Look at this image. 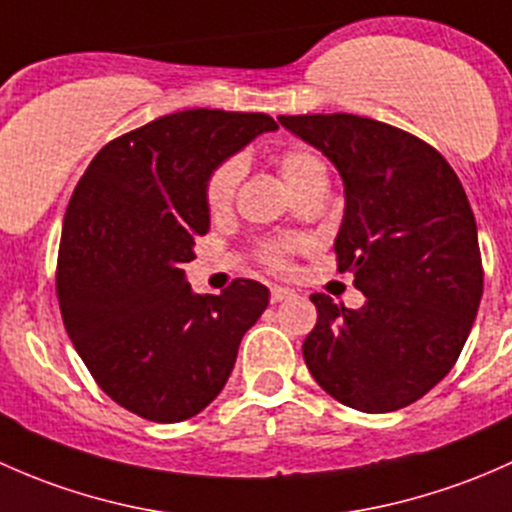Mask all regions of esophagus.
Returning <instances> with one entry per match:
<instances>
[{"label":"esophagus","instance_id":"obj_1","mask_svg":"<svg viewBox=\"0 0 512 512\" xmlns=\"http://www.w3.org/2000/svg\"><path fill=\"white\" fill-rule=\"evenodd\" d=\"M291 295H293V291H288V288L273 286L271 288V303H281V300H288Z\"/></svg>","mask_w":512,"mask_h":512}]
</instances>
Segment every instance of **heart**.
<instances>
[{
    "instance_id": "heart-1",
    "label": "heart",
    "mask_w": 512,
    "mask_h": 512,
    "mask_svg": "<svg viewBox=\"0 0 512 512\" xmlns=\"http://www.w3.org/2000/svg\"><path fill=\"white\" fill-rule=\"evenodd\" d=\"M278 170L283 179L295 194L305 192L318 184H328V167L318 152L308 150V147H291V150L278 155ZM241 165L239 157L224 160L212 170L204 184V199L212 214H221L231 207L236 197V187L241 182ZM298 239H263L256 246V258L273 273H288L293 268V254L300 251Z\"/></svg>"
}]
</instances>
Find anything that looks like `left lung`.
Listing matches in <instances>:
<instances>
[{"label":"left lung","instance_id":"obj_1","mask_svg":"<svg viewBox=\"0 0 512 512\" xmlns=\"http://www.w3.org/2000/svg\"><path fill=\"white\" fill-rule=\"evenodd\" d=\"M345 182L337 271L352 273L357 310L313 293L318 323L303 342L315 382L345 407H409L449 374L483 295L473 209L429 142L350 113L281 115Z\"/></svg>","mask_w":512,"mask_h":512}]
</instances>
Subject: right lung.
Masks as SVG:
<instances>
[{
	"label": "right lung",
	"mask_w": 512,
	"mask_h": 512,
	"mask_svg": "<svg viewBox=\"0 0 512 512\" xmlns=\"http://www.w3.org/2000/svg\"><path fill=\"white\" fill-rule=\"evenodd\" d=\"M266 113L179 110L100 147L63 217L56 295L98 387L142 419L175 424L224 389L268 288L236 278L192 293L184 263L209 231L204 184L229 155L276 130Z\"/></svg>",
	"instance_id": "add662e5"
}]
</instances>
